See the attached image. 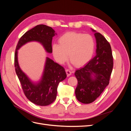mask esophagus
Listing matches in <instances>:
<instances>
[{
    "mask_svg": "<svg viewBox=\"0 0 131 131\" xmlns=\"http://www.w3.org/2000/svg\"><path fill=\"white\" fill-rule=\"evenodd\" d=\"M66 73L67 75V77H69V76H70L71 74H72V72H71L69 69H66Z\"/></svg>",
    "mask_w": 131,
    "mask_h": 131,
    "instance_id": "1",
    "label": "esophagus"
}]
</instances>
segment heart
I'll list each match as a JSON object with an SVG mask.
<instances>
[{"instance_id":"obj_1","label":"heart","mask_w":131,"mask_h":131,"mask_svg":"<svg viewBox=\"0 0 131 131\" xmlns=\"http://www.w3.org/2000/svg\"><path fill=\"white\" fill-rule=\"evenodd\" d=\"M95 49L93 38L88 34L69 31L58 39V43L52 45L54 59L60 64L64 63L69 57L77 67L87 64L92 58Z\"/></svg>"}]
</instances>
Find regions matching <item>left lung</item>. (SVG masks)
Returning a JSON list of instances; mask_svg holds the SVG:
<instances>
[{"label":"left lung","instance_id":"left-lung-1","mask_svg":"<svg viewBox=\"0 0 131 131\" xmlns=\"http://www.w3.org/2000/svg\"><path fill=\"white\" fill-rule=\"evenodd\" d=\"M96 40L95 57L83 68L76 70L77 100L84 104L94 102L109 85L113 67L112 48L103 35L91 29Z\"/></svg>","mask_w":131,"mask_h":131}]
</instances>
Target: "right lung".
I'll list each match as a JSON object with an SVG mask.
<instances>
[{
    "label": "right lung",
    "instance_id": "obj_1",
    "mask_svg": "<svg viewBox=\"0 0 131 131\" xmlns=\"http://www.w3.org/2000/svg\"><path fill=\"white\" fill-rule=\"evenodd\" d=\"M55 35L57 34L51 27L45 25H37L22 35L15 51V71L23 92L31 102L38 105H48L56 100L59 83L67 77L65 69L52 59L46 57L41 78L39 81L34 82L19 67L18 50L28 42L37 41L41 43L47 53H52V40Z\"/></svg>",
    "mask_w": 131,
    "mask_h": 131
}]
</instances>
